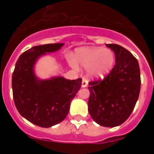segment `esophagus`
Returning <instances> with one entry per match:
<instances>
[{"label": "esophagus", "instance_id": "esophagus-1", "mask_svg": "<svg viewBox=\"0 0 154 154\" xmlns=\"http://www.w3.org/2000/svg\"><path fill=\"white\" fill-rule=\"evenodd\" d=\"M87 85H88V81H87L85 78H82V86L83 87V88H85V87H87Z\"/></svg>", "mask_w": 154, "mask_h": 154}]
</instances>
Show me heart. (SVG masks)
I'll list each match as a JSON object with an SVG mask.
<instances>
[{
	"label": "heart",
	"mask_w": 154,
	"mask_h": 154,
	"mask_svg": "<svg viewBox=\"0 0 154 154\" xmlns=\"http://www.w3.org/2000/svg\"><path fill=\"white\" fill-rule=\"evenodd\" d=\"M73 69L78 65L87 69L89 77L102 78L111 72L116 62V55L111 49L102 47H82L75 51L74 58H68Z\"/></svg>",
	"instance_id": "1"
}]
</instances>
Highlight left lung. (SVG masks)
<instances>
[{"label": "left lung", "instance_id": "8db88e82", "mask_svg": "<svg viewBox=\"0 0 154 154\" xmlns=\"http://www.w3.org/2000/svg\"><path fill=\"white\" fill-rule=\"evenodd\" d=\"M114 52L116 65L103 80L90 82L88 110L100 125L115 127L133 112L141 89L140 68L136 57L116 44L106 45Z\"/></svg>", "mask_w": 154, "mask_h": 154}]
</instances>
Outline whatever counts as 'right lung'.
<instances>
[{
    "instance_id": "right-lung-1",
    "label": "right lung",
    "mask_w": 154,
    "mask_h": 154,
    "mask_svg": "<svg viewBox=\"0 0 154 154\" xmlns=\"http://www.w3.org/2000/svg\"><path fill=\"white\" fill-rule=\"evenodd\" d=\"M63 45L57 43L32 47L24 52L16 63L12 77L16 108L23 117L37 126L49 128L62 122L69 111L70 102L81 89L82 78L39 80L35 76L33 67L37 59L57 51Z\"/></svg>"
}]
</instances>
